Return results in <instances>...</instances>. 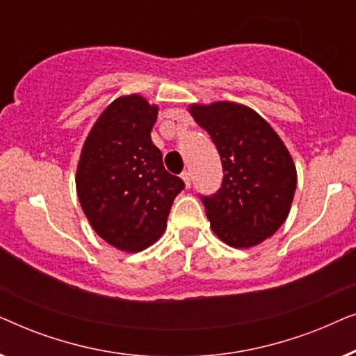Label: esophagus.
<instances>
[{"label": "esophagus", "instance_id": "34e87169", "mask_svg": "<svg viewBox=\"0 0 356 356\" xmlns=\"http://www.w3.org/2000/svg\"><path fill=\"white\" fill-rule=\"evenodd\" d=\"M181 178H183L184 184H186V188L191 186V173H189V172H183V173H181Z\"/></svg>", "mask_w": 356, "mask_h": 356}]
</instances>
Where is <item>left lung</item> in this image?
<instances>
[{
    "label": "left lung",
    "instance_id": "1",
    "mask_svg": "<svg viewBox=\"0 0 356 356\" xmlns=\"http://www.w3.org/2000/svg\"><path fill=\"white\" fill-rule=\"evenodd\" d=\"M222 160V186L201 196L211 227L223 243L251 248L270 238L289 217L296 189L293 159L272 126L233 102L191 105Z\"/></svg>",
    "mask_w": 356,
    "mask_h": 356
}]
</instances>
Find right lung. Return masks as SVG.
I'll use <instances>...</instances> for the list:
<instances>
[{
	"mask_svg": "<svg viewBox=\"0 0 356 356\" xmlns=\"http://www.w3.org/2000/svg\"><path fill=\"white\" fill-rule=\"evenodd\" d=\"M157 113V105L136 94L111 102L87 136L77 165V196L87 220L121 251L154 245L184 189L150 139Z\"/></svg>",
	"mask_w": 356,
	"mask_h": 356,
	"instance_id": "add662e5",
	"label": "right lung"
}]
</instances>
